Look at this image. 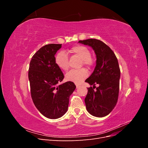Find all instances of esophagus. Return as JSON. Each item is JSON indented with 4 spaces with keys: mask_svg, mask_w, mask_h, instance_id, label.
Segmentation results:
<instances>
[{
    "mask_svg": "<svg viewBox=\"0 0 148 148\" xmlns=\"http://www.w3.org/2000/svg\"><path fill=\"white\" fill-rule=\"evenodd\" d=\"M79 86H80L79 85H78V84H76V87H77V88H78Z\"/></svg>",
    "mask_w": 148,
    "mask_h": 148,
    "instance_id": "34e87169",
    "label": "esophagus"
}]
</instances>
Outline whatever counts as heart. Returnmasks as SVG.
Wrapping results in <instances>:
<instances>
[{"label": "heart", "mask_w": 148, "mask_h": 148, "mask_svg": "<svg viewBox=\"0 0 148 148\" xmlns=\"http://www.w3.org/2000/svg\"><path fill=\"white\" fill-rule=\"evenodd\" d=\"M69 52L72 55L79 57L82 60V64L88 67L91 66L94 61L91 57V53L89 49L84 46H76L73 47ZM55 62L59 68L64 71H66L69 69V57L66 53L63 51L59 52L56 56ZM88 73L86 70L82 69L80 70H71L66 73L65 78L69 82L75 83H80L86 78Z\"/></svg>", "instance_id": "b5f03b06"}]
</instances>
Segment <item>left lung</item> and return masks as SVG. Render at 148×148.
<instances>
[{
    "mask_svg": "<svg viewBox=\"0 0 148 148\" xmlns=\"http://www.w3.org/2000/svg\"><path fill=\"white\" fill-rule=\"evenodd\" d=\"M78 42L91 47L96 56L95 69L85 80L93 85L88 88L84 99L87 111L95 117H105L112 111L118 100L120 78L118 60L112 49L100 40L88 39ZM96 84L99 86L95 90Z\"/></svg>",
    "mask_w": 148,
    "mask_h": 148,
    "instance_id": "left-lung-1",
    "label": "left lung"
}]
</instances>
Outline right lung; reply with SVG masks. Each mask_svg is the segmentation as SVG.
<instances>
[{
	"label": "right lung",
	"mask_w": 148,
	"mask_h": 148,
	"mask_svg": "<svg viewBox=\"0 0 148 148\" xmlns=\"http://www.w3.org/2000/svg\"><path fill=\"white\" fill-rule=\"evenodd\" d=\"M61 47L62 44H50L39 49L32 57L28 71L34 104L40 113L51 119L66 112L70 96L76 88L71 82L59 84L64 75L56 64L55 55Z\"/></svg>",
	"instance_id": "1"
}]
</instances>
